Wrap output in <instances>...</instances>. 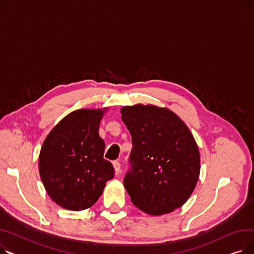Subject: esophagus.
<instances>
[{"instance_id":"34e87169","label":"esophagus","mask_w":254,"mask_h":254,"mask_svg":"<svg viewBox=\"0 0 254 254\" xmlns=\"http://www.w3.org/2000/svg\"><path fill=\"white\" fill-rule=\"evenodd\" d=\"M113 167H114L115 172L119 173V171H120V164H119V162H113Z\"/></svg>"}]
</instances>
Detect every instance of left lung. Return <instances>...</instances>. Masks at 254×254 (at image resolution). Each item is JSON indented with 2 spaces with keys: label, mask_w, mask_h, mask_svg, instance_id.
Returning <instances> with one entry per match:
<instances>
[{
  "label": "left lung",
  "mask_w": 254,
  "mask_h": 254,
  "mask_svg": "<svg viewBox=\"0 0 254 254\" xmlns=\"http://www.w3.org/2000/svg\"><path fill=\"white\" fill-rule=\"evenodd\" d=\"M120 113L132 142L124 182L132 204L156 216L181 207L191 195L201 169L190 128L177 114L154 105L125 106Z\"/></svg>",
  "instance_id": "1"
}]
</instances>
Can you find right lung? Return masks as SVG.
<instances>
[{
    "instance_id": "add662e5",
    "label": "right lung",
    "mask_w": 254,
    "mask_h": 254,
    "mask_svg": "<svg viewBox=\"0 0 254 254\" xmlns=\"http://www.w3.org/2000/svg\"><path fill=\"white\" fill-rule=\"evenodd\" d=\"M106 109L76 110L51 129L39 155V172L49 196L71 211L91 207L101 196L114 168L104 158L99 135Z\"/></svg>"
}]
</instances>
